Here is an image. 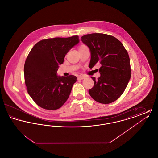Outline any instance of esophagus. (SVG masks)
Returning <instances> with one entry per match:
<instances>
[{
  "mask_svg": "<svg viewBox=\"0 0 158 158\" xmlns=\"http://www.w3.org/2000/svg\"><path fill=\"white\" fill-rule=\"evenodd\" d=\"M85 77H85V76L80 75L77 77V79H78V80H82V79H84Z\"/></svg>",
  "mask_w": 158,
  "mask_h": 158,
  "instance_id": "obj_1",
  "label": "esophagus"
}]
</instances>
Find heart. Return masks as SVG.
Returning a JSON list of instances; mask_svg holds the SVG:
<instances>
[{
    "label": "heart",
    "instance_id": "heart-1",
    "mask_svg": "<svg viewBox=\"0 0 158 158\" xmlns=\"http://www.w3.org/2000/svg\"><path fill=\"white\" fill-rule=\"evenodd\" d=\"M85 47H87V46L84 45V44H81V45H79V50L82 49L83 48H85Z\"/></svg>",
    "mask_w": 158,
    "mask_h": 158
}]
</instances>
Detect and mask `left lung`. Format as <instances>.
I'll use <instances>...</instances> for the list:
<instances>
[{"label":"left lung","instance_id":"1","mask_svg":"<svg viewBox=\"0 0 158 158\" xmlns=\"http://www.w3.org/2000/svg\"><path fill=\"white\" fill-rule=\"evenodd\" d=\"M90 49L89 68L99 63L101 74L89 90L90 97L97 102L107 104L120 97L131 77L130 58L120 41L112 35L101 33L86 34L81 37Z\"/></svg>","mask_w":158,"mask_h":158}]
</instances>
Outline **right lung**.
Returning a JSON list of instances; mask_svg holds the SVG:
<instances>
[{
	"mask_svg": "<svg viewBox=\"0 0 158 158\" xmlns=\"http://www.w3.org/2000/svg\"><path fill=\"white\" fill-rule=\"evenodd\" d=\"M79 42L77 35L47 38L31 49L24 65L25 82L28 93L39 106L55 110L67 101L77 77L58 76L57 71L65 55Z\"/></svg>",
	"mask_w": 158,
	"mask_h": 158,
	"instance_id": "obj_1",
	"label": "right lung"
}]
</instances>
